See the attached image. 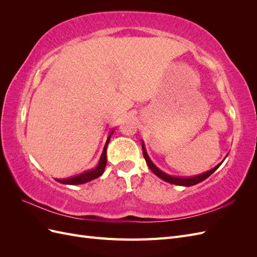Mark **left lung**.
<instances>
[{"mask_svg": "<svg viewBox=\"0 0 257 257\" xmlns=\"http://www.w3.org/2000/svg\"><path fill=\"white\" fill-rule=\"evenodd\" d=\"M142 146H143V153H144V157H145V160L147 162L148 166H149V168L152 170L154 175H157L159 178H161L162 180H164L168 183H172V184H176V185H181V186H191V185H195L201 181L206 180V179L210 176L212 175L215 170L219 168L221 166L222 163L224 162V160L220 163V164H217L215 167H213L212 169L208 170V172L204 173V174H200V175H197V176H194V177H190V178H183V177H174V176H170V175H167L165 174L164 172H162V170L160 168H158L157 166H155L152 161L150 160L149 155H148L147 151H146V147H145V144L142 143ZM227 157V155H226Z\"/></svg>", "mask_w": 257, "mask_h": 257, "instance_id": "1", "label": "left lung"}]
</instances>
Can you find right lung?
I'll return each mask as SVG.
<instances>
[{
	"label": "right lung",
	"instance_id": "add662e5",
	"mask_svg": "<svg viewBox=\"0 0 257 257\" xmlns=\"http://www.w3.org/2000/svg\"><path fill=\"white\" fill-rule=\"evenodd\" d=\"M112 134H113V131H111V133L108 135V138H107V141H106L103 153H102V155H100V159L98 161V164H97V166L95 168H93L91 170H88V172H84V173H82V174H80L78 176H75V177L68 178V179H64V180H57V181L60 182V183H63V184L76 185V184H83L85 182L92 181V180H94V179L98 178L99 176H102L103 173H104V170H105V167H106V163H107V153H106L107 146H108V144H109L110 137H111Z\"/></svg>",
	"mask_w": 257,
	"mask_h": 257
}]
</instances>
